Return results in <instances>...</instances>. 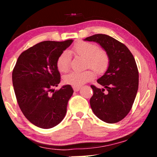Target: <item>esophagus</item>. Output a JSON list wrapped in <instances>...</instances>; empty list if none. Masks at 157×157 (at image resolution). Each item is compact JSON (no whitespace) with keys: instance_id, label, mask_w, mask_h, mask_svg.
<instances>
[{"instance_id":"obj_1","label":"esophagus","mask_w":157,"mask_h":157,"mask_svg":"<svg viewBox=\"0 0 157 157\" xmlns=\"http://www.w3.org/2000/svg\"><path fill=\"white\" fill-rule=\"evenodd\" d=\"M80 86H73V89H74V91H78L79 89H80Z\"/></svg>"}]
</instances>
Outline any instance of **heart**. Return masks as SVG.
I'll return each instance as SVG.
<instances>
[{"mask_svg": "<svg viewBox=\"0 0 157 157\" xmlns=\"http://www.w3.org/2000/svg\"><path fill=\"white\" fill-rule=\"evenodd\" d=\"M75 54L86 59V68L90 67L98 74H102L106 71L109 66L110 59L108 53L104 49L98 48L95 44L86 41H78L73 48ZM56 66L60 72L67 71L70 66V54L63 51L58 58ZM95 74L91 69L83 72H71L63 76V82L73 86H80L83 83L92 80Z\"/></svg>", "mask_w": 157, "mask_h": 157, "instance_id": "heart-1", "label": "heart"}]
</instances>
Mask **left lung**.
<instances>
[{
	"instance_id": "8db88e82",
	"label": "left lung",
	"mask_w": 157,
	"mask_h": 157,
	"mask_svg": "<svg viewBox=\"0 0 157 157\" xmlns=\"http://www.w3.org/2000/svg\"><path fill=\"white\" fill-rule=\"evenodd\" d=\"M84 40L98 43L110 59L108 69L97 80L104 88L91 85V109L103 121L117 123L129 113L138 91L139 71L134 56L124 44L105 34H95Z\"/></svg>"
}]
</instances>
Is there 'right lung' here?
<instances>
[{
	"instance_id": "add662e5",
	"label": "right lung",
	"mask_w": 157,
	"mask_h": 157,
	"mask_svg": "<svg viewBox=\"0 0 157 157\" xmlns=\"http://www.w3.org/2000/svg\"><path fill=\"white\" fill-rule=\"evenodd\" d=\"M72 42L70 39L38 43L21 53L13 70L18 106L25 118L38 127H54L65 117L74 90L70 85L55 91L52 88L61 81L58 58Z\"/></svg>"
}]
</instances>
